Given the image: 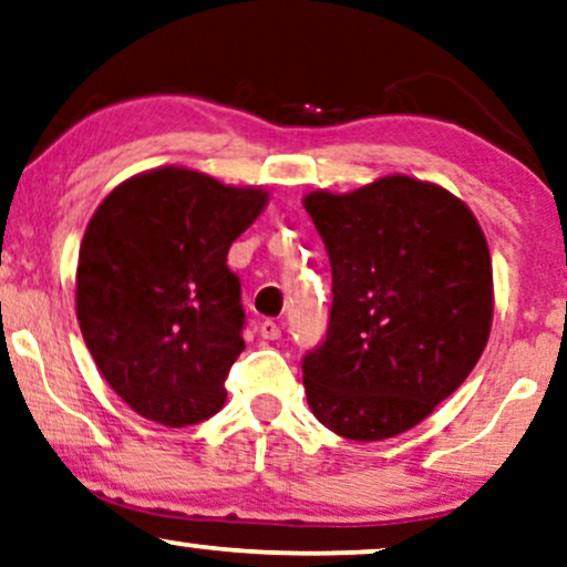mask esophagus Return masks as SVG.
Masks as SVG:
<instances>
[{
  "instance_id": "obj_1",
  "label": "esophagus",
  "mask_w": 567,
  "mask_h": 567,
  "mask_svg": "<svg viewBox=\"0 0 567 567\" xmlns=\"http://www.w3.org/2000/svg\"><path fill=\"white\" fill-rule=\"evenodd\" d=\"M259 334H261L264 339H279V337H282V329H279V323H277V321L267 319V321H261Z\"/></svg>"
}]
</instances>
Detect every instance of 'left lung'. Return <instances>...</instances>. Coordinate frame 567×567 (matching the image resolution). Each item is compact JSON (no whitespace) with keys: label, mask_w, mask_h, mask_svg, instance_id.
<instances>
[{"label":"left lung","mask_w":567,"mask_h":567,"mask_svg":"<svg viewBox=\"0 0 567 567\" xmlns=\"http://www.w3.org/2000/svg\"><path fill=\"white\" fill-rule=\"evenodd\" d=\"M327 246V334L303 354L308 404L350 441H383L427 417L477 365L493 323L485 233L446 188L386 176L313 192Z\"/></svg>","instance_id":"left-lung-1"}]
</instances>
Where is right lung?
I'll return each instance as SVG.
<instances>
[{
  "instance_id": "right-lung-1",
  "label": "right lung",
  "mask_w": 567,
  "mask_h": 567,
  "mask_svg": "<svg viewBox=\"0 0 567 567\" xmlns=\"http://www.w3.org/2000/svg\"><path fill=\"white\" fill-rule=\"evenodd\" d=\"M261 188L161 168L95 209L78 261V321L97 371L142 417L196 425L225 404L244 352L230 244L261 215Z\"/></svg>"
}]
</instances>
